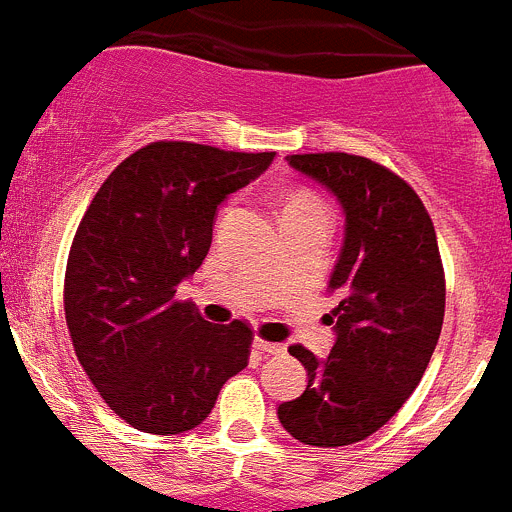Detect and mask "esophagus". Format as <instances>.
<instances>
[{
  "label": "esophagus",
  "instance_id": "1",
  "mask_svg": "<svg viewBox=\"0 0 512 512\" xmlns=\"http://www.w3.org/2000/svg\"><path fill=\"white\" fill-rule=\"evenodd\" d=\"M255 349H257V352H262V354H283L285 352L283 344L265 342V339H260V336L255 339Z\"/></svg>",
  "mask_w": 512,
  "mask_h": 512
}]
</instances>
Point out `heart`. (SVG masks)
<instances>
[{"mask_svg":"<svg viewBox=\"0 0 512 512\" xmlns=\"http://www.w3.org/2000/svg\"><path fill=\"white\" fill-rule=\"evenodd\" d=\"M301 216H321L326 219V206L321 204L313 193H296V196H290L283 206V222L285 219H301Z\"/></svg>","mask_w":512,"mask_h":512,"instance_id":"obj_1","label":"heart"}]
</instances>
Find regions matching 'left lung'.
Instances as JSON below:
<instances>
[{
	"mask_svg": "<svg viewBox=\"0 0 512 512\" xmlns=\"http://www.w3.org/2000/svg\"><path fill=\"white\" fill-rule=\"evenodd\" d=\"M285 160L339 201L344 242L329 275L334 347L321 359L288 349L308 385L278 418L301 444L347 446L385 426L421 382L444 324V267L434 222L403 178L347 153Z\"/></svg>",
	"mask_w": 512,
	"mask_h": 512,
	"instance_id": "left-lung-1",
	"label": "left lung"
}]
</instances>
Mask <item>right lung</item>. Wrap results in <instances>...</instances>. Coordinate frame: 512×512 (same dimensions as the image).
<instances>
[{
    "instance_id": "1",
    "label": "right lung",
    "mask_w": 512,
    "mask_h": 512,
    "mask_svg": "<svg viewBox=\"0 0 512 512\" xmlns=\"http://www.w3.org/2000/svg\"><path fill=\"white\" fill-rule=\"evenodd\" d=\"M273 160L153 142L112 170L78 224L63 290L73 349L104 403L145 434L196 428L247 367L250 326L209 324L176 290L209 255L219 204Z\"/></svg>"
}]
</instances>
